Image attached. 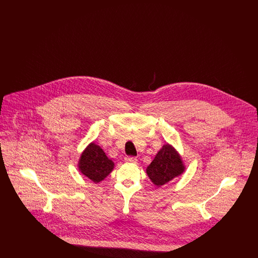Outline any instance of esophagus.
Instances as JSON below:
<instances>
[{
  "mask_svg": "<svg viewBox=\"0 0 258 258\" xmlns=\"http://www.w3.org/2000/svg\"><path fill=\"white\" fill-rule=\"evenodd\" d=\"M125 161H127V162H132V163H135V162H137V159L135 158V157H131V156H128V157H125Z\"/></svg>",
  "mask_w": 258,
  "mask_h": 258,
  "instance_id": "34e87169",
  "label": "esophagus"
}]
</instances>
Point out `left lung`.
Instances as JSON below:
<instances>
[{
	"mask_svg": "<svg viewBox=\"0 0 258 258\" xmlns=\"http://www.w3.org/2000/svg\"><path fill=\"white\" fill-rule=\"evenodd\" d=\"M184 169L183 162L177 152L166 144L162 146L148 166L147 174L154 184L162 185L182 174Z\"/></svg>",
	"mask_w": 258,
	"mask_h": 258,
	"instance_id": "left-lung-1",
	"label": "left lung"
}]
</instances>
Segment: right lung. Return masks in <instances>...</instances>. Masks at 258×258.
I'll use <instances>...</instances> for the list:
<instances>
[{
    "instance_id": "1",
    "label": "right lung",
    "mask_w": 258,
    "mask_h": 258,
    "mask_svg": "<svg viewBox=\"0 0 258 258\" xmlns=\"http://www.w3.org/2000/svg\"><path fill=\"white\" fill-rule=\"evenodd\" d=\"M113 161L95 143L87 147L79 161L80 171L95 183L102 181L113 170Z\"/></svg>"
}]
</instances>
